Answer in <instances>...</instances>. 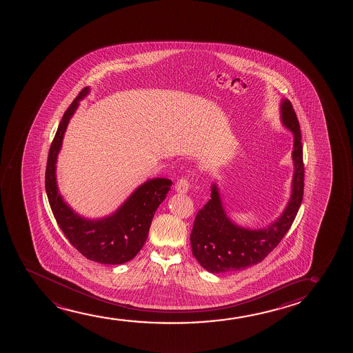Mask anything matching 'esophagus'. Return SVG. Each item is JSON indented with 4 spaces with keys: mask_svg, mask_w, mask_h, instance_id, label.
Returning <instances> with one entry per match:
<instances>
[{
    "mask_svg": "<svg viewBox=\"0 0 353 353\" xmlns=\"http://www.w3.org/2000/svg\"><path fill=\"white\" fill-rule=\"evenodd\" d=\"M189 176H183L177 181V183L174 185V189L177 193H187L189 190Z\"/></svg>",
    "mask_w": 353,
    "mask_h": 353,
    "instance_id": "obj_1",
    "label": "esophagus"
}]
</instances>
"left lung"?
<instances>
[{"label":"left lung","mask_w":353,"mask_h":353,"mask_svg":"<svg viewBox=\"0 0 353 353\" xmlns=\"http://www.w3.org/2000/svg\"><path fill=\"white\" fill-rule=\"evenodd\" d=\"M281 118L294 134L292 153L294 176L290 203L270 227L250 230L237 227L227 217L217 187L213 184L211 199L196 213L190 234L193 256L210 272L243 270L261 263L280 243L294 222L304 195V161L299 121L290 100L282 101Z\"/></svg>","instance_id":"left-lung-1"}]
</instances>
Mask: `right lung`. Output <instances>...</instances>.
Segmentation results:
<instances>
[{
	"mask_svg": "<svg viewBox=\"0 0 353 353\" xmlns=\"http://www.w3.org/2000/svg\"><path fill=\"white\" fill-rule=\"evenodd\" d=\"M89 92V87L78 94L63 113L49 148L46 169V192L54 218L70 243L87 259L101 264H123L131 261L145 245L155 211L164 201L172 182L168 179L147 181L110 217L88 221L63 203L57 187L55 163L63 143L68 121L78 101Z\"/></svg>",
	"mask_w": 353,
	"mask_h": 353,
	"instance_id": "obj_1",
	"label": "right lung"
}]
</instances>
